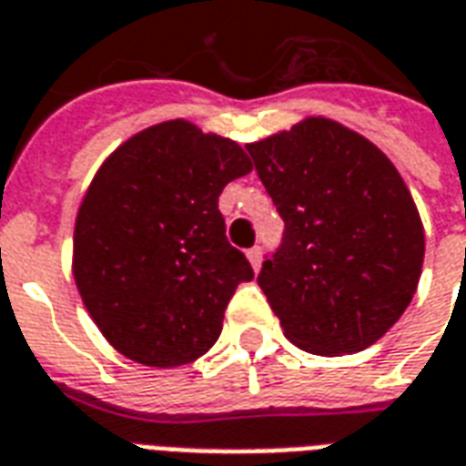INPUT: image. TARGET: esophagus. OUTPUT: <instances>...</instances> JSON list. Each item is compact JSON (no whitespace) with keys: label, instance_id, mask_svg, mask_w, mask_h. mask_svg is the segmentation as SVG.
Masks as SVG:
<instances>
[{"label":"esophagus","instance_id":"esophagus-1","mask_svg":"<svg viewBox=\"0 0 466 466\" xmlns=\"http://www.w3.org/2000/svg\"><path fill=\"white\" fill-rule=\"evenodd\" d=\"M246 256H248V260H250L253 270H258V268H260V263H263V250L256 246V248H250Z\"/></svg>","mask_w":466,"mask_h":466}]
</instances>
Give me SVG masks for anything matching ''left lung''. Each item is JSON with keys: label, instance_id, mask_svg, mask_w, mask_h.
Returning <instances> with one entry per match:
<instances>
[{"label": "left lung", "instance_id": "8db88e82", "mask_svg": "<svg viewBox=\"0 0 466 466\" xmlns=\"http://www.w3.org/2000/svg\"><path fill=\"white\" fill-rule=\"evenodd\" d=\"M246 148L285 220L258 275L285 338L325 358L375 345L407 310L424 260L422 218L395 163L325 116Z\"/></svg>", "mask_w": 466, "mask_h": 466}]
</instances>
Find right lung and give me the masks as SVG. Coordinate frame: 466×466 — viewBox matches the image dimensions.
<instances>
[{
  "instance_id": "add662e5",
  "label": "right lung",
  "mask_w": 466,
  "mask_h": 466,
  "mask_svg": "<svg viewBox=\"0 0 466 466\" xmlns=\"http://www.w3.org/2000/svg\"><path fill=\"white\" fill-rule=\"evenodd\" d=\"M250 171L236 141L186 118L148 126L101 163L76 213L71 270L111 348L178 368L216 345L236 288L253 280L218 196Z\"/></svg>"
}]
</instances>
